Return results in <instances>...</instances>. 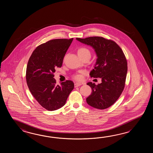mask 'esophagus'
Segmentation results:
<instances>
[{
	"label": "esophagus",
	"mask_w": 153,
	"mask_h": 153,
	"mask_svg": "<svg viewBox=\"0 0 153 153\" xmlns=\"http://www.w3.org/2000/svg\"><path fill=\"white\" fill-rule=\"evenodd\" d=\"M80 85H81V83H80V82H76V83H75V84H74L75 88L78 87V86H80Z\"/></svg>",
	"instance_id": "esophagus-1"
}]
</instances>
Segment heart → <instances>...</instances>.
Returning <instances> with one entry per match:
<instances>
[{
	"mask_svg": "<svg viewBox=\"0 0 153 153\" xmlns=\"http://www.w3.org/2000/svg\"><path fill=\"white\" fill-rule=\"evenodd\" d=\"M78 53L79 56L86 55H89L91 56V53H90V50L85 47H82L80 49H78ZM74 78L76 80H81L82 76L80 74H77L74 76Z\"/></svg>",
	"mask_w": 153,
	"mask_h": 153,
	"instance_id": "1",
	"label": "heart"
}]
</instances>
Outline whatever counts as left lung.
I'll return each mask as SVG.
<instances>
[{"mask_svg":"<svg viewBox=\"0 0 153 153\" xmlns=\"http://www.w3.org/2000/svg\"><path fill=\"white\" fill-rule=\"evenodd\" d=\"M76 39L94 49L97 59L90 75L102 79V82L97 85L91 82L87 84L92 92L86 102L96 109L108 108L117 101L125 88L127 63L124 52L115 42L103 37Z\"/></svg>","mask_w":153,"mask_h":153,"instance_id":"left-lung-1","label":"left lung"}]
</instances>
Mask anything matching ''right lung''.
<instances>
[{
  "label": "right lung",
  "instance_id": "1",
  "mask_svg": "<svg viewBox=\"0 0 153 153\" xmlns=\"http://www.w3.org/2000/svg\"><path fill=\"white\" fill-rule=\"evenodd\" d=\"M73 38L57 39L38 46L33 52L26 69V81L29 91L42 107L56 111L65 104L74 84L71 80L59 85L53 78L57 67L63 59Z\"/></svg>",
  "mask_w": 153,
  "mask_h": 153
}]
</instances>
